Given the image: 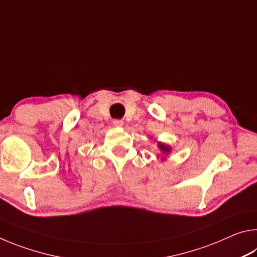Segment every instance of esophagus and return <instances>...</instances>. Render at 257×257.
Returning a JSON list of instances; mask_svg holds the SVG:
<instances>
[{
	"label": "esophagus",
	"instance_id": "1",
	"mask_svg": "<svg viewBox=\"0 0 257 257\" xmlns=\"http://www.w3.org/2000/svg\"><path fill=\"white\" fill-rule=\"evenodd\" d=\"M113 124H114L115 127H122L123 121L120 120V119H115V120H113Z\"/></svg>",
	"mask_w": 257,
	"mask_h": 257
}]
</instances>
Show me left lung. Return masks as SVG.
I'll use <instances>...</instances> for the list:
<instances>
[{"instance_id":"8db88e82","label":"left lung","mask_w":257,"mask_h":257,"mask_svg":"<svg viewBox=\"0 0 257 257\" xmlns=\"http://www.w3.org/2000/svg\"><path fill=\"white\" fill-rule=\"evenodd\" d=\"M159 149L161 150V152H163V153H169V152H170V147L164 144H161V143L159 144Z\"/></svg>"}]
</instances>
